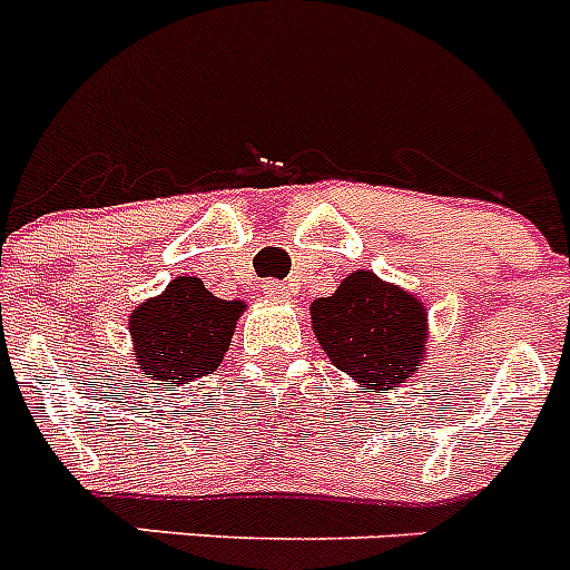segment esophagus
I'll list each match as a JSON object with an SVG mask.
<instances>
[{"instance_id": "obj_1", "label": "esophagus", "mask_w": 570, "mask_h": 570, "mask_svg": "<svg viewBox=\"0 0 570 570\" xmlns=\"http://www.w3.org/2000/svg\"><path fill=\"white\" fill-rule=\"evenodd\" d=\"M262 291H265L268 299H276V302H285L296 294L294 282H282V279H268L265 285H262Z\"/></svg>"}]
</instances>
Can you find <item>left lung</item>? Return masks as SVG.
<instances>
[{
	"instance_id": "1",
	"label": "left lung",
	"mask_w": 570,
	"mask_h": 570,
	"mask_svg": "<svg viewBox=\"0 0 570 570\" xmlns=\"http://www.w3.org/2000/svg\"><path fill=\"white\" fill-rule=\"evenodd\" d=\"M311 325L356 394H391L425 360V302L374 271H354L334 294L311 302Z\"/></svg>"
}]
</instances>
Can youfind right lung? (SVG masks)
<instances>
[{
    "label": "right lung",
    "mask_w": 570,
    "mask_h": 570,
    "mask_svg": "<svg viewBox=\"0 0 570 570\" xmlns=\"http://www.w3.org/2000/svg\"><path fill=\"white\" fill-rule=\"evenodd\" d=\"M245 302L219 299L196 276H176L128 316L136 365L154 385H183L219 367Z\"/></svg>",
    "instance_id": "add662e5"
}]
</instances>
